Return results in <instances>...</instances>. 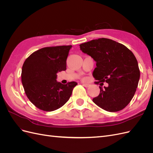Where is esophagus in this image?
Segmentation results:
<instances>
[{"label": "esophagus", "mask_w": 153, "mask_h": 153, "mask_svg": "<svg viewBox=\"0 0 153 153\" xmlns=\"http://www.w3.org/2000/svg\"><path fill=\"white\" fill-rule=\"evenodd\" d=\"M82 85H83V86H84L85 87H89V86H90V85H89V84H85V83H83V84H82Z\"/></svg>", "instance_id": "34e87169"}]
</instances>
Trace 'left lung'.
<instances>
[{"mask_svg": "<svg viewBox=\"0 0 153 153\" xmlns=\"http://www.w3.org/2000/svg\"><path fill=\"white\" fill-rule=\"evenodd\" d=\"M82 52L93 58L96 68L92 72L100 93L92 101L108 112H118L129 103L135 95L140 69L135 55L123 44L107 38H99L80 45ZM103 82L109 84L102 88Z\"/></svg>", "mask_w": 153, "mask_h": 153, "instance_id": "left-lung-1", "label": "left lung"}]
</instances>
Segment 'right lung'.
Masks as SVG:
<instances>
[{
	"label": "right lung",
	"instance_id": "obj_1",
	"mask_svg": "<svg viewBox=\"0 0 153 153\" xmlns=\"http://www.w3.org/2000/svg\"><path fill=\"white\" fill-rule=\"evenodd\" d=\"M71 45L41 48L26 59L22 69V82L26 96L37 108L51 112L61 108L70 98L78 84H62L57 73L66 69V60Z\"/></svg>",
	"mask_w": 153,
	"mask_h": 153
}]
</instances>
